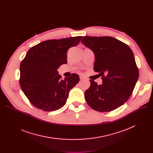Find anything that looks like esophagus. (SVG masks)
<instances>
[{"mask_svg":"<svg viewBox=\"0 0 153 153\" xmlns=\"http://www.w3.org/2000/svg\"><path fill=\"white\" fill-rule=\"evenodd\" d=\"M79 77H80V80H83V79H84L85 78V76H84L83 75H82V74H80V75H79Z\"/></svg>","mask_w":153,"mask_h":153,"instance_id":"1","label":"esophagus"}]
</instances>
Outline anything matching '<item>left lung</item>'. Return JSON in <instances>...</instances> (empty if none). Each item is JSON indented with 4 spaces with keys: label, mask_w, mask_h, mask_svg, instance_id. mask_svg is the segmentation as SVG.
Instances as JSON below:
<instances>
[{
    "label": "left lung",
    "mask_w": 153,
    "mask_h": 153,
    "mask_svg": "<svg viewBox=\"0 0 153 153\" xmlns=\"http://www.w3.org/2000/svg\"><path fill=\"white\" fill-rule=\"evenodd\" d=\"M81 42L94 52V70L103 81L97 85L90 80L86 101L96 111H113L128 100L139 79L134 54L126 43L110 36H83Z\"/></svg>",
    "instance_id": "8db88e82"
}]
</instances>
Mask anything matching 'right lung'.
<instances>
[{
    "label": "right lung",
    "instance_id": "obj_1",
    "mask_svg": "<svg viewBox=\"0 0 153 153\" xmlns=\"http://www.w3.org/2000/svg\"><path fill=\"white\" fill-rule=\"evenodd\" d=\"M82 36L42 42L31 47L20 65L19 83L31 103L45 111L57 110L66 103L70 91L79 82L73 73L62 79L57 69L67 63V51Z\"/></svg>",
    "mask_w": 153,
    "mask_h": 153
}]
</instances>
